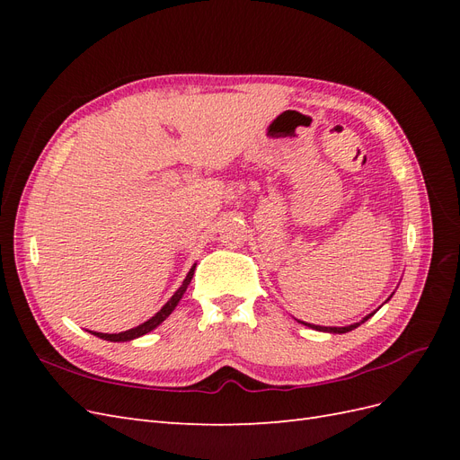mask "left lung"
<instances>
[{
  "mask_svg": "<svg viewBox=\"0 0 460 460\" xmlns=\"http://www.w3.org/2000/svg\"><path fill=\"white\" fill-rule=\"evenodd\" d=\"M376 313V311H374ZM374 313H370L368 316H365L363 320H360V323H355V324H349V326H343V328H336V326H314V324H307V323H299L301 324H305V326H311V328H314V330H320V332H330V333H345V332H351V330H355L357 326H360L363 323H367V320L370 318V316H374Z\"/></svg>",
  "mask_w": 460,
  "mask_h": 460,
  "instance_id": "left-lung-1",
  "label": "left lung"
}]
</instances>
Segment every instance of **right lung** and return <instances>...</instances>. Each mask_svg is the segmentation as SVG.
Here are the masks:
<instances>
[{"label":"right lung","instance_id":"add662e5","mask_svg":"<svg viewBox=\"0 0 460 460\" xmlns=\"http://www.w3.org/2000/svg\"><path fill=\"white\" fill-rule=\"evenodd\" d=\"M193 270H196V264H193V267L190 269V272H188V276H186V280L182 282V286H180V288L174 291V296L163 305V309H161L155 316H151L149 320H146L144 324L136 326V328H130V330H127V332H119V333L93 332V336L102 338V340H107V341H130V340H136V338H140V336H146V333L151 332V330H155V328L163 323V320H166V316H169V314L174 311L178 301L182 299L184 291L188 289V286H190V282H191V278H193Z\"/></svg>","mask_w":460,"mask_h":460}]
</instances>
